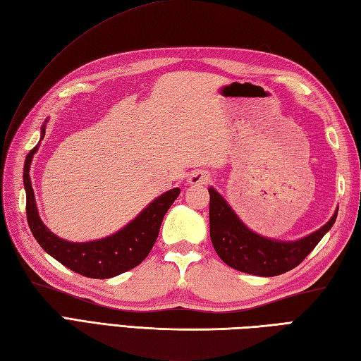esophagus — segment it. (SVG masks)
Instances as JSON below:
<instances>
[{"label":"esophagus","instance_id":"34e87169","mask_svg":"<svg viewBox=\"0 0 361 361\" xmlns=\"http://www.w3.org/2000/svg\"><path fill=\"white\" fill-rule=\"evenodd\" d=\"M211 180V175L203 171H195L189 175V185L198 186V185H206Z\"/></svg>","mask_w":361,"mask_h":361}]
</instances>
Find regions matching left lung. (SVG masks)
Returning <instances> with one entry per match:
<instances>
[{"instance_id": "obj_1", "label": "left lung", "mask_w": 361, "mask_h": 361, "mask_svg": "<svg viewBox=\"0 0 361 361\" xmlns=\"http://www.w3.org/2000/svg\"><path fill=\"white\" fill-rule=\"evenodd\" d=\"M336 214L338 209L324 226L299 240L268 239L251 231L225 198L209 188V231L214 250L226 265L264 278L290 271L301 264L334 226Z\"/></svg>"}]
</instances>
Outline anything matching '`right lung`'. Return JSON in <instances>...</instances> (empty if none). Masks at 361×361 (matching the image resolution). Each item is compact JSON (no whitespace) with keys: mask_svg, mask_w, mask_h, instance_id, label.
<instances>
[{"mask_svg":"<svg viewBox=\"0 0 361 361\" xmlns=\"http://www.w3.org/2000/svg\"><path fill=\"white\" fill-rule=\"evenodd\" d=\"M44 130L46 122L42 126L40 141L44 137ZM37 150L38 145L27 153L23 181L26 189L27 224L38 245L66 268L93 279H109L140 265L155 245L164 214L180 195V189H171L155 198L140 216H136L135 220L119 229L118 233L99 240L70 242L51 233L38 216L29 176L30 163Z\"/></svg>","mask_w":361,"mask_h":361,"instance_id":"add662e5","label":"right lung"}]
</instances>
